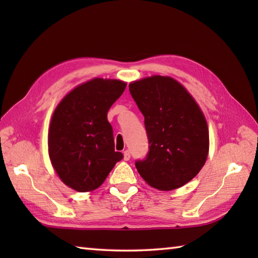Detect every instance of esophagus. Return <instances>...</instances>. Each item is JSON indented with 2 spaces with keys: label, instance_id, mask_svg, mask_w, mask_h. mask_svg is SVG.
Listing matches in <instances>:
<instances>
[{
  "label": "esophagus",
  "instance_id": "esophagus-1",
  "mask_svg": "<svg viewBox=\"0 0 258 258\" xmlns=\"http://www.w3.org/2000/svg\"><path fill=\"white\" fill-rule=\"evenodd\" d=\"M130 158H131V153H130V151H127V150L124 151V160H125V161H128Z\"/></svg>",
  "mask_w": 258,
  "mask_h": 258
}]
</instances>
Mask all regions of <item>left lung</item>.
Returning a JSON list of instances; mask_svg holds the SVG:
<instances>
[{
  "label": "left lung",
  "instance_id": "left-lung-1",
  "mask_svg": "<svg viewBox=\"0 0 258 258\" xmlns=\"http://www.w3.org/2000/svg\"><path fill=\"white\" fill-rule=\"evenodd\" d=\"M144 115L149 153L135 166L145 182L162 190L193 179L208 154V128L200 106L185 87L168 76L154 75L128 85Z\"/></svg>",
  "mask_w": 258,
  "mask_h": 258
}]
</instances>
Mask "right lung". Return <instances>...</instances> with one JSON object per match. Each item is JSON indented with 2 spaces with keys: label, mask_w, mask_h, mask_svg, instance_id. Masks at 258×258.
<instances>
[{
  "label": "right lung",
  "mask_w": 258,
  "mask_h": 258,
  "mask_svg": "<svg viewBox=\"0 0 258 258\" xmlns=\"http://www.w3.org/2000/svg\"><path fill=\"white\" fill-rule=\"evenodd\" d=\"M125 87L117 80H91L70 92L54 111L48 154L59 178L71 188H97L123 158L114 150L107 112Z\"/></svg>",
  "instance_id": "1"
}]
</instances>
